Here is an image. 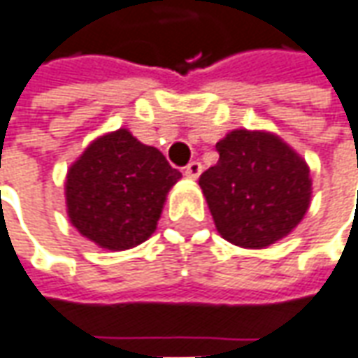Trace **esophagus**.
Here are the masks:
<instances>
[{"label": "esophagus", "mask_w": 358, "mask_h": 358, "mask_svg": "<svg viewBox=\"0 0 358 358\" xmlns=\"http://www.w3.org/2000/svg\"><path fill=\"white\" fill-rule=\"evenodd\" d=\"M199 174H201V164H199L198 160H194V162H189L188 166L184 169V176L189 180H198Z\"/></svg>", "instance_id": "1"}]
</instances>
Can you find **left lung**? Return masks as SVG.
<instances>
[{"instance_id": "left-lung-1", "label": "left lung", "mask_w": 358, "mask_h": 358, "mask_svg": "<svg viewBox=\"0 0 358 358\" xmlns=\"http://www.w3.org/2000/svg\"><path fill=\"white\" fill-rule=\"evenodd\" d=\"M199 176L215 229L243 249H266L300 225L312 201L310 166L271 131L235 129Z\"/></svg>"}]
</instances>
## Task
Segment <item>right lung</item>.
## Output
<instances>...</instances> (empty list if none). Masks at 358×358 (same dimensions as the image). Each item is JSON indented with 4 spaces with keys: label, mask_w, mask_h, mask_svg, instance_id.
Segmentation results:
<instances>
[{
    "label": "right lung",
    "mask_w": 358,
    "mask_h": 358,
    "mask_svg": "<svg viewBox=\"0 0 358 358\" xmlns=\"http://www.w3.org/2000/svg\"><path fill=\"white\" fill-rule=\"evenodd\" d=\"M180 178L159 148L143 145L129 129L103 133L68 169V220L101 249H133L157 231Z\"/></svg>",
    "instance_id": "add662e5"
}]
</instances>
